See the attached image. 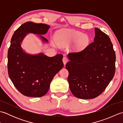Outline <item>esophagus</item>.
<instances>
[{
    "mask_svg": "<svg viewBox=\"0 0 123 123\" xmlns=\"http://www.w3.org/2000/svg\"><path fill=\"white\" fill-rule=\"evenodd\" d=\"M62 61H63V64L64 65H66V63L68 62V59H67V57H63V60H62Z\"/></svg>",
    "mask_w": 123,
    "mask_h": 123,
    "instance_id": "1",
    "label": "esophagus"
}]
</instances>
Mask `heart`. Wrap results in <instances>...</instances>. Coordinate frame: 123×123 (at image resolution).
Returning a JSON list of instances; mask_svg holds the SVG:
<instances>
[{
  "mask_svg": "<svg viewBox=\"0 0 123 123\" xmlns=\"http://www.w3.org/2000/svg\"><path fill=\"white\" fill-rule=\"evenodd\" d=\"M89 38L87 35L74 30L63 31L59 35V42L61 45H68L77 42L78 48H83L87 45Z\"/></svg>",
  "mask_w": 123,
  "mask_h": 123,
  "instance_id": "heart-1",
  "label": "heart"
}]
</instances>
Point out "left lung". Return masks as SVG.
Returning <instances> with one entry per match:
<instances>
[{"label": "left lung", "mask_w": 123, "mask_h": 123, "mask_svg": "<svg viewBox=\"0 0 123 123\" xmlns=\"http://www.w3.org/2000/svg\"><path fill=\"white\" fill-rule=\"evenodd\" d=\"M93 42L83 50L70 53L68 81L77 98L93 99L105 90L115 72L116 55L109 36L95 28Z\"/></svg>", "instance_id": "left-lung-1"}]
</instances>
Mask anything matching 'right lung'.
Listing matches in <instances>:
<instances>
[{"label":"right lung","instance_id":"add662e5","mask_svg":"<svg viewBox=\"0 0 123 123\" xmlns=\"http://www.w3.org/2000/svg\"><path fill=\"white\" fill-rule=\"evenodd\" d=\"M50 26L27 22L22 24L13 34L8 51V72L15 87L23 95L40 97L48 92L51 81L63 67V55L48 56L43 53L32 54L22 48L28 34H36L42 43L49 41L43 36Z\"/></svg>","mask_w":123,"mask_h":123}]
</instances>
